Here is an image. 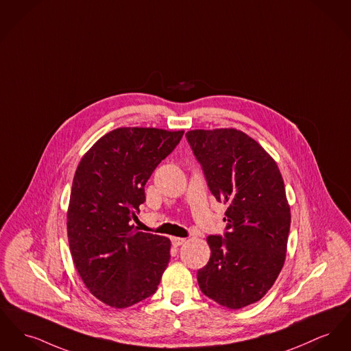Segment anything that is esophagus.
Returning a JSON list of instances; mask_svg holds the SVG:
<instances>
[{
	"label": "esophagus",
	"mask_w": 351,
	"mask_h": 351,
	"mask_svg": "<svg viewBox=\"0 0 351 351\" xmlns=\"http://www.w3.org/2000/svg\"><path fill=\"white\" fill-rule=\"evenodd\" d=\"M171 241H172L173 247H180V245H183V244L186 243V239H182V237H172Z\"/></svg>",
	"instance_id": "obj_1"
}]
</instances>
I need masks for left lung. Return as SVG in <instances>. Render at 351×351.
Returning <instances> with one entry per match:
<instances>
[{
	"mask_svg": "<svg viewBox=\"0 0 351 351\" xmlns=\"http://www.w3.org/2000/svg\"><path fill=\"white\" fill-rule=\"evenodd\" d=\"M188 145L217 202L227 204L224 236L210 234L200 290L228 309L261 300L285 263L290 229L285 186L268 152L234 128L193 130Z\"/></svg>",
	"mask_w": 351,
	"mask_h": 351,
	"instance_id": "8db88e82",
	"label": "left lung"
}]
</instances>
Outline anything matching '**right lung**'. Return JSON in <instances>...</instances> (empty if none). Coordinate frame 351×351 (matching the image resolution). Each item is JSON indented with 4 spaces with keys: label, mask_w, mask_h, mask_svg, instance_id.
Here are the masks:
<instances>
[{
    "label": "right lung",
    "mask_w": 351,
    "mask_h": 351,
    "mask_svg": "<svg viewBox=\"0 0 351 351\" xmlns=\"http://www.w3.org/2000/svg\"><path fill=\"white\" fill-rule=\"evenodd\" d=\"M184 131L122 127L102 136L78 165L67 210L73 261L84 285L115 309L151 297L169 261L171 241L131 224L155 168Z\"/></svg>",
    "instance_id": "add662e5"
}]
</instances>
